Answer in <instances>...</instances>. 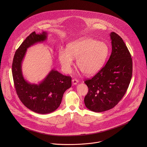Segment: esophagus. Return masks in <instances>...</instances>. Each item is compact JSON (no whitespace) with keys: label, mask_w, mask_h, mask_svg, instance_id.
Wrapping results in <instances>:
<instances>
[{"label":"esophagus","mask_w":147,"mask_h":147,"mask_svg":"<svg viewBox=\"0 0 147 147\" xmlns=\"http://www.w3.org/2000/svg\"><path fill=\"white\" fill-rule=\"evenodd\" d=\"M72 84H74V85H76V84H78V80H76V79H73L72 80Z\"/></svg>","instance_id":"obj_1"}]
</instances>
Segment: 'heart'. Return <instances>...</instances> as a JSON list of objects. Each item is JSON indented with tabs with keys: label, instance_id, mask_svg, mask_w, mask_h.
<instances>
[{
	"label": "heart",
	"instance_id": "obj_1",
	"mask_svg": "<svg viewBox=\"0 0 147 147\" xmlns=\"http://www.w3.org/2000/svg\"><path fill=\"white\" fill-rule=\"evenodd\" d=\"M109 52V46L105 42L83 38L69 43L67 50L60 49L58 59L67 73L71 71L74 59H77L78 67L84 75H93L103 67Z\"/></svg>",
	"mask_w": 147,
	"mask_h": 147
}]
</instances>
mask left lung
Instances as JSON below:
<instances>
[{
    "label": "left lung",
    "mask_w": 147,
    "mask_h": 147,
    "mask_svg": "<svg viewBox=\"0 0 147 147\" xmlns=\"http://www.w3.org/2000/svg\"><path fill=\"white\" fill-rule=\"evenodd\" d=\"M110 36L112 51L109 59L94 77L84 82L88 88L85 105L96 113L117 105L125 94L132 78V61L126 44L114 32H111Z\"/></svg>",
    "instance_id": "obj_1"
}]
</instances>
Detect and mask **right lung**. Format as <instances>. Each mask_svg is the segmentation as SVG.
Instances as JSON below:
<instances>
[{"label": "right lung", "instance_id": "add662e5", "mask_svg": "<svg viewBox=\"0 0 147 147\" xmlns=\"http://www.w3.org/2000/svg\"><path fill=\"white\" fill-rule=\"evenodd\" d=\"M47 33H32L16 50L12 72L16 93L22 103L32 111L42 114L52 113L61 105L65 91L71 86V78L52 69L38 84L26 80L22 71V63L27 49L46 40Z\"/></svg>", "mask_w": 147, "mask_h": 147}]
</instances>
